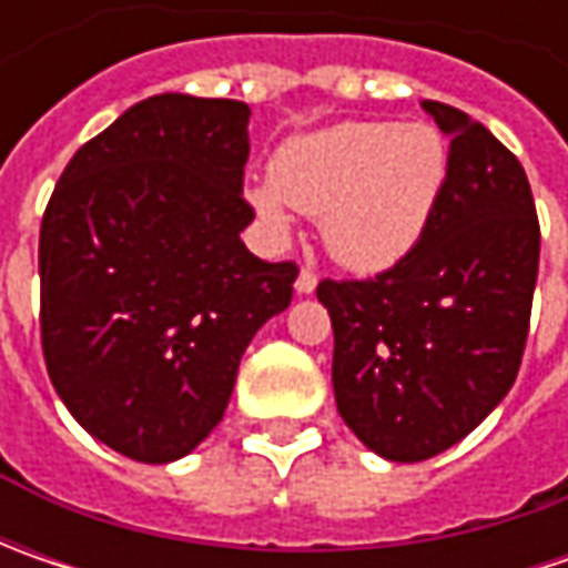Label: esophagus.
Instances as JSON below:
<instances>
[{"label":"esophagus","instance_id":"1","mask_svg":"<svg viewBox=\"0 0 568 568\" xmlns=\"http://www.w3.org/2000/svg\"><path fill=\"white\" fill-rule=\"evenodd\" d=\"M316 284H318V277L316 272H310V268H303V272L296 274V294H313L316 291Z\"/></svg>","mask_w":568,"mask_h":568}]
</instances>
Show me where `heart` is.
Returning a JSON list of instances; mask_svg holds the SVG:
<instances>
[{"label":"heart","mask_w":568,"mask_h":568,"mask_svg":"<svg viewBox=\"0 0 568 568\" xmlns=\"http://www.w3.org/2000/svg\"><path fill=\"white\" fill-rule=\"evenodd\" d=\"M446 173L448 144L426 122H341L284 144L274 189L250 195L274 227L287 224L284 202L322 214V240L341 265L382 272L420 243Z\"/></svg>","instance_id":"obj_1"}]
</instances>
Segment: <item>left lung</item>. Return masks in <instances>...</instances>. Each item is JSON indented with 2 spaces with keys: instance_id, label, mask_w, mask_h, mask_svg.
I'll list each match as a JSON object with an SVG mask.
<instances>
[{
  "instance_id": "8db88e82",
  "label": "left lung",
  "mask_w": 568,
  "mask_h": 568,
  "mask_svg": "<svg viewBox=\"0 0 568 568\" xmlns=\"http://www.w3.org/2000/svg\"><path fill=\"white\" fill-rule=\"evenodd\" d=\"M448 173L414 250L376 277L318 281L344 424L388 462H426L513 388L531 322L540 224L525 166L487 125L424 100Z\"/></svg>"
}]
</instances>
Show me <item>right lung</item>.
Listing matches in <instances>:
<instances>
[{
  "label": "right lung",
  "instance_id": "right-lung-1",
  "mask_svg": "<svg viewBox=\"0 0 568 568\" xmlns=\"http://www.w3.org/2000/svg\"><path fill=\"white\" fill-rule=\"evenodd\" d=\"M246 122L243 100H142L78 148L43 211L47 373L78 424L144 465L221 424L252 335L294 296V262L240 240Z\"/></svg>",
  "mask_w": 568,
  "mask_h": 568
}]
</instances>
